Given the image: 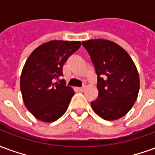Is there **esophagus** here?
Wrapping results in <instances>:
<instances>
[{
	"instance_id": "34e87169",
	"label": "esophagus",
	"mask_w": 155,
	"mask_h": 155,
	"mask_svg": "<svg viewBox=\"0 0 155 155\" xmlns=\"http://www.w3.org/2000/svg\"><path fill=\"white\" fill-rule=\"evenodd\" d=\"M84 89H85V87H78V90L80 91H82L83 90H84Z\"/></svg>"
}]
</instances>
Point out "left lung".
<instances>
[{
    "label": "left lung",
    "instance_id": "8db88e82",
    "mask_svg": "<svg viewBox=\"0 0 155 155\" xmlns=\"http://www.w3.org/2000/svg\"><path fill=\"white\" fill-rule=\"evenodd\" d=\"M97 76L98 97L91 101L92 109L107 120L122 117L131 109L140 89L134 62L126 51L106 39L83 41Z\"/></svg>",
    "mask_w": 155,
    "mask_h": 155
}]
</instances>
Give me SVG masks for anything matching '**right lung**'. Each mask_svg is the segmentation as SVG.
<instances>
[{"mask_svg": "<svg viewBox=\"0 0 155 155\" xmlns=\"http://www.w3.org/2000/svg\"><path fill=\"white\" fill-rule=\"evenodd\" d=\"M80 41L53 40L35 48L25 62L20 77V91L27 109L45 122H53L63 116L74 95L64 80L67 59L80 48Z\"/></svg>", "mask_w": 155, "mask_h": 155, "instance_id": "add662e5", "label": "right lung"}]
</instances>
